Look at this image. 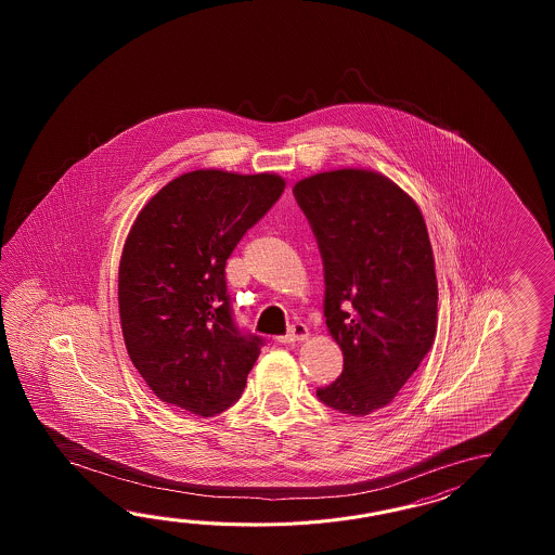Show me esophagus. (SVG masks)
Returning a JSON list of instances; mask_svg holds the SVG:
<instances>
[{"label": "esophagus", "instance_id": "34e87169", "mask_svg": "<svg viewBox=\"0 0 555 555\" xmlns=\"http://www.w3.org/2000/svg\"><path fill=\"white\" fill-rule=\"evenodd\" d=\"M307 327L306 323H294L289 330H287V333L285 335H282V337H278V341L283 343V345H292V343L295 341H304V339H307Z\"/></svg>", "mask_w": 555, "mask_h": 555}]
</instances>
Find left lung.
I'll return each instance as SVG.
<instances>
[{
	"label": "left lung",
	"mask_w": 555,
	"mask_h": 555,
	"mask_svg": "<svg viewBox=\"0 0 555 555\" xmlns=\"http://www.w3.org/2000/svg\"><path fill=\"white\" fill-rule=\"evenodd\" d=\"M294 196L323 261V313L343 371L318 399L365 416L387 406L430 351L438 287L425 218L389 178L331 170L304 178Z\"/></svg>",
	"instance_id": "1"
}]
</instances>
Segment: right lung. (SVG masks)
I'll return each instance as SVG.
<instances>
[{
	"label": "right lung",
	"instance_id": "right-lung-1",
	"mask_svg": "<svg viewBox=\"0 0 555 555\" xmlns=\"http://www.w3.org/2000/svg\"><path fill=\"white\" fill-rule=\"evenodd\" d=\"M285 182L194 170L137 216L118 266V311L132 365L163 402L216 416L240 399L266 339L240 327L225 260Z\"/></svg>",
	"mask_w": 555,
	"mask_h": 555
}]
</instances>
